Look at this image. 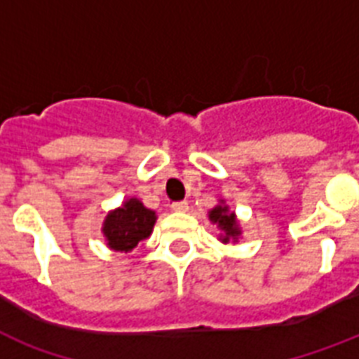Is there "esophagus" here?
<instances>
[{
  "label": "esophagus",
  "mask_w": 359,
  "mask_h": 359,
  "mask_svg": "<svg viewBox=\"0 0 359 359\" xmlns=\"http://www.w3.org/2000/svg\"><path fill=\"white\" fill-rule=\"evenodd\" d=\"M171 208H173L175 212H188V203L186 201H179V203H173V205H171Z\"/></svg>",
  "instance_id": "esophagus-1"
}]
</instances>
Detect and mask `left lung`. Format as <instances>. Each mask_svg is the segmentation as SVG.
<instances>
[{
  "instance_id": "left-lung-1",
  "label": "left lung",
  "mask_w": 359,
  "mask_h": 359,
  "mask_svg": "<svg viewBox=\"0 0 359 359\" xmlns=\"http://www.w3.org/2000/svg\"><path fill=\"white\" fill-rule=\"evenodd\" d=\"M208 219H210V224L218 225L219 242H224V244L233 242V244H236L240 236H242V227H240L238 218L231 210L229 205H225V199H219L218 205L208 210Z\"/></svg>"
}]
</instances>
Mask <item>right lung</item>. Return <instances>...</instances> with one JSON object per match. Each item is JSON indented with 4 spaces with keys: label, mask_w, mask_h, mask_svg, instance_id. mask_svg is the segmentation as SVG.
Returning a JSON list of instances; mask_svg holds the SVG:
<instances>
[{
    "label": "right lung",
    "mask_w": 359,
    "mask_h": 359,
    "mask_svg": "<svg viewBox=\"0 0 359 359\" xmlns=\"http://www.w3.org/2000/svg\"><path fill=\"white\" fill-rule=\"evenodd\" d=\"M156 224V212L147 208L137 197H130L106 214L102 235L106 245L114 251L130 253L135 245L151 236Z\"/></svg>",
    "instance_id": "obj_1"
}]
</instances>
